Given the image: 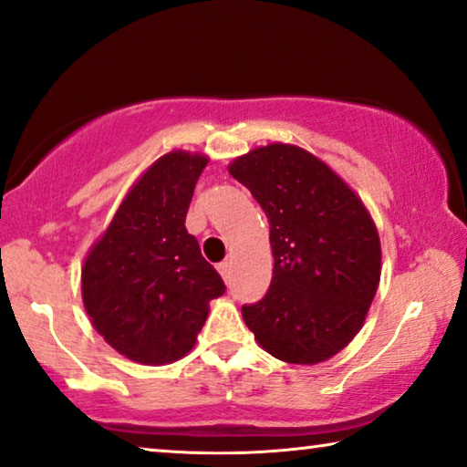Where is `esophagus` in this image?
<instances>
[{
    "instance_id": "1",
    "label": "esophagus",
    "mask_w": 467,
    "mask_h": 467,
    "mask_svg": "<svg viewBox=\"0 0 467 467\" xmlns=\"http://www.w3.org/2000/svg\"><path fill=\"white\" fill-rule=\"evenodd\" d=\"M231 266H233V262L231 260H224V262H220L218 266V273L222 275V278H224V281H228V275H231Z\"/></svg>"
}]
</instances>
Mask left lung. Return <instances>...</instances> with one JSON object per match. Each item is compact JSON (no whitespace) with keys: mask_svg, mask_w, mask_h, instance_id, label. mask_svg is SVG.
<instances>
[{"mask_svg":"<svg viewBox=\"0 0 467 467\" xmlns=\"http://www.w3.org/2000/svg\"><path fill=\"white\" fill-rule=\"evenodd\" d=\"M228 173L270 222L275 268L268 294L243 321L275 358L317 365L360 331L381 275L378 226L323 159L296 144L255 146Z\"/></svg>","mask_w":467,"mask_h":467,"instance_id":"obj_1","label":"left lung"}]
</instances>
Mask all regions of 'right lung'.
Instances as JSON below:
<instances>
[{
  "instance_id": "1",
  "label": "right lung",
  "mask_w": 467,
  "mask_h": 467,
  "mask_svg": "<svg viewBox=\"0 0 467 467\" xmlns=\"http://www.w3.org/2000/svg\"><path fill=\"white\" fill-rule=\"evenodd\" d=\"M210 157H159L117 207L81 266V297L94 329L140 365L189 354L226 285L184 226L194 184Z\"/></svg>"
}]
</instances>
